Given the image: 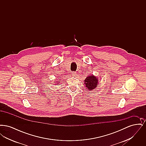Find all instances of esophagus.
Wrapping results in <instances>:
<instances>
[{
	"instance_id": "esophagus-1",
	"label": "esophagus",
	"mask_w": 146,
	"mask_h": 146,
	"mask_svg": "<svg viewBox=\"0 0 146 146\" xmlns=\"http://www.w3.org/2000/svg\"><path fill=\"white\" fill-rule=\"evenodd\" d=\"M72 76H76V72H72Z\"/></svg>"
}]
</instances>
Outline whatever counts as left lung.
Masks as SVG:
<instances>
[{
	"instance_id": "left-lung-1",
	"label": "left lung",
	"mask_w": 146,
	"mask_h": 146,
	"mask_svg": "<svg viewBox=\"0 0 146 146\" xmlns=\"http://www.w3.org/2000/svg\"><path fill=\"white\" fill-rule=\"evenodd\" d=\"M98 83V79L97 77L94 75L87 76L84 80V84L85 85L86 89L90 91L95 89L97 87Z\"/></svg>"
}]
</instances>
